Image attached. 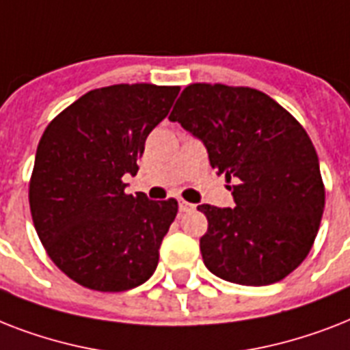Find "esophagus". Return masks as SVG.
<instances>
[{
    "label": "esophagus",
    "mask_w": 350,
    "mask_h": 350,
    "mask_svg": "<svg viewBox=\"0 0 350 350\" xmlns=\"http://www.w3.org/2000/svg\"><path fill=\"white\" fill-rule=\"evenodd\" d=\"M192 208H194V205H192V203H187V202H183V200H181V202H180V213H189V211H192Z\"/></svg>",
    "instance_id": "esophagus-1"
}]
</instances>
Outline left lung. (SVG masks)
<instances>
[{
	"instance_id": "obj_1",
	"label": "left lung",
	"mask_w": 350,
	"mask_h": 350,
	"mask_svg": "<svg viewBox=\"0 0 350 350\" xmlns=\"http://www.w3.org/2000/svg\"><path fill=\"white\" fill-rule=\"evenodd\" d=\"M169 120L200 137L213 169L236 181L234 208L198 205L208 221L200 239L205 267L250 287L287 278L312 249L325 207L304 126L261 90L221 83L185 87Z\"/></svg>"
}]
</instances>
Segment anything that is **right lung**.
<instances>
[{"instance_id": "add662e5", "label": "right lung", "mask_w": 350, "mask_h": 350, "mask_svg": "<svg viewBox=\"0 0 350 350\" xmlns=\"http://www.w3.org/2000/svg\"><path fill=\"white\" fill-rule=\"evenodd\" d=\"M180 87L120 83L94 89L46 125L36 150L29 203L54 265L81 287L123 293L152 276L178 214L174 198L126 194L125 174Z\"/></svg>"}]
</instances>
